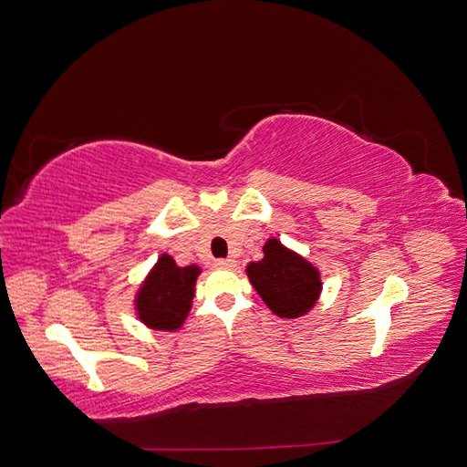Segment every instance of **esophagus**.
Listing matches in <instances>:
<instances>
[{
  "mask_svg": "<svg viewBox=\"0 0 467 467\" xmlns=\"http://www.w3.org/2000/svg\"><path fill=\"white\" fill-rule=\"evenodd\" d=\"M214 266H216V268H225V271H230V268L235 266V261H234V259H218V261L214 263Z\"/></svg>",
  "mask_w": 467,
  "mask_h": 467,
  "instance_id": "1",
  "label": "esophagus"
}]
</instances>
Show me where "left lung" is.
<instances>
[{
	"mask_svg": "<svg viewBox=\"0 0 467 467\" xmlns=\"http://www.w3.org/2000/svg\"><path fill=\"white\" fill-rule=\"evenodd\" d=\"M263 255L261 261L249 263L245 268L261 300L278 317L306 316L317 304L323 288L317 268L275 237L263 245Z\"/></svg>",
	"mask_w": 467,
	"mask_h": 467,
	"instance_id": "left-lung-1",
	"label": "left lung"
}]
</instances>
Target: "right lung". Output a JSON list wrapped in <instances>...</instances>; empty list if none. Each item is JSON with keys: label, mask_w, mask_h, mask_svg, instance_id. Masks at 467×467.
I'll return each instance as SVG.
<instances>
[{"label": "right lung", "mask_w": 467, "mask_h": 467, "mask_svg": "<svg viewBox=\"0 0 467 467\" xmlns=\"http://www.w3.org/2000/svg\"><path fill=\"white\" fill-rule=\"evenodd\" d=\"M201 266H179L171 255H163L140 285L134 309L138 319L153 331H177L189 317L194 285Z\"/></svg>", "instance_id": "1"}]
</instances>
